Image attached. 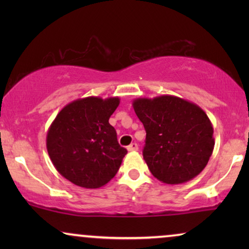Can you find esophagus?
I'll return each mask as SVG.
<instances>
[{"label":"esophagus","mask_w":249,"mask_h":249,"mask_svg":"<svg viewBox=\"0 0 249 249\" xmlns=\"http://www.w3.org/2000/svg\"><path fill=\"white\" fill-rule=\"evenodd\" d=\"M127 149L129 152H135V151H138V145L136 144V142H132L127 147Z\"/></svg>","instance_id":"obj_1"}]
</instances>
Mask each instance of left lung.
<instances>
[{"instance_id": "left-lung-1", "label": "left lung", "mask_w": 249, "mask_h": 249, "mask_svg": "<svg viewBox=\"0 0 249 249\" xmlns=\"http://www.w3.org/2000/svg\"><path fill=\"white\" fill-rule=\"evenodd\" d=\"M146 130L142 156L160 181L179 185L198 176L213 153V125L198 105L172 95L136 98Z\"/></svg>"}]
</instances>
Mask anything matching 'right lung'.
Returning a JSON list of instances; mask_svg holds the SVG:
<instances>
[{"mask_svg":"<svg viewBox=\"0 0 249 249\" xmlns=\"http://www.w3.org/2000/svg\"><path fill=\"white\" fill-rule=\"evenodd\" d=\"M119 97L89 96L67 104L51 124L46 148L61 176L83 188L103 187L117 175L127 149L108 119Z\"/></svg>","mask_w":249,"mask_h":249,"instance_id":"obj_1","label":"right lung"}]
</instances>
